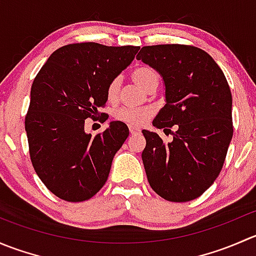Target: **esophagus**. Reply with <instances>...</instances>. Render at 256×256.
Here are the masks:
<instances>
[{
	"mask_svg": "<svg viewBox=\"0 0 256 256\" xmlns=\"http://www.w3.org/2000/svg\"><path fill=\"white\" fill-rule=\"evenodd\" d=\"M128 130H130V134L131 135H135V134H138L140 132V128H138V126H134V125H130L128 126Z\"/></svg>",
	"mask_w": 256,
	"mask_h": 256,
	"instance_id": "esophagus-1",
	"label": "esophagus"
}]
</instances>
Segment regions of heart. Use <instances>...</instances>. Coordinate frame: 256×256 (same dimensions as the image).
Returning a JSON list of instances; mask_svg holds the SVG:
<instances>
[{
	"label": "heart",
	"instance_id": "obj_1",
	"mask_svg": "<svg viewBox=\"0 0 256 256\" xmlns=\"http://www.w3.org/2000/svg\"><path fill=\"white\" fill-rule=\"evenodd\" d=\"M131 78L134 82L142 88L144 90H148L150 88L157 86L160 82V76L154 68L150 66H138L131 72ZM118 89L120 82L118 78L112 79L106 86V99L108 102H115L118 98ZM152 116V110L148 108H131L122 106L114 112V118L121 122L128 125H142Z\"/></svg>",
	"mask_w": 256,
	"mask_h": 256
}]
</instances>
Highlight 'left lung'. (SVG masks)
Here are the masks:
<instances>
[{
	"instance_id": "obj_1",
	"label": "left lung",
	"mask_w": 256,
	"mask_h": 256,
	"mask_svg": "<svg viewBox=\"0 0 256 256\" xmlns=\"http://www.w3.org/2000/svg\"><path fill=\"white\" fill-rule=\"evenodd\" d=\"M136 58L164 80L167 104L152 124L174 136L164 142L156 132L142 130L147 180L164 200L190 202L202 196L223 168L233 138L230 88L214 59L194 46H146Z\"/></svg>"
}]
</instances>
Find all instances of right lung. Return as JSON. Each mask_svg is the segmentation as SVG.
Instances as JSON below:
<instances>
[{"instance_id": "right-lung-1", "label": "right lung", "mask_w": 256, "mask_h": 256, "mask_svg": "<svg viewBox=\"0 0 256 256\" xmlns=\"http://www.w3.org/2000/svg\"><path fill=\"white\" fill-rule=\"evenodd\" d=\"M140 47L72 43L50 54L30 88L24 128L30 157L46 187L66 202L94 197L109 177L116 151L128 136L112 121L92 136L86 118L106 121V86L135 58Z\"/></svg>"}]
</instances>
